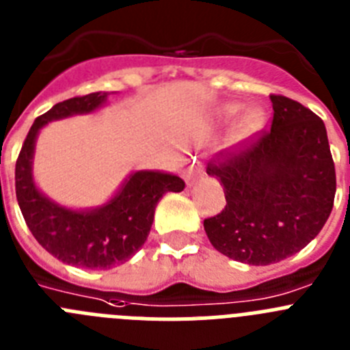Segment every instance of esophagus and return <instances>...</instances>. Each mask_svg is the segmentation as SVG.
I'll return each mask as SVG.
<instances>
[{
  "instance_id": "obj_1",
  "label": "esophagus",
  "mask_w": 350,
  "mask_h": 350,
  "mask_svg": "<svg viewBox=\"0 0 350 350\" xmlns=\"http://www.w3.org/2000/svg\"><path fill=\"white\" fill-rule=\"evenodd\" d=\"M201 177H203V172H201V170L198 168L194 163H192V165H189L187 168L184 170V178H185V182H187V185H194Z\"/></svg>"
}]
</instances>
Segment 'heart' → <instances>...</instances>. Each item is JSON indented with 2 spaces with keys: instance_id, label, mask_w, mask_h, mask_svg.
Returning a JSON list of instances; mask_svg holds the SVG:
<instances>
[{
  "instance_id": "b5f03b06",
  "label": "heart",
  "mask_w": 350,
  "mask_h": 350,
  "mask_svg": "<svg viewBox=\"0 0 350 350\" xmlns=\"http://www.w3.org/2000/svg\"><path fill=\"white\" fill-rule=\"evenodd\" d=\"M239 109H241V105L238 102H224V104H220L217 107V118L220 121H229L238 114ZM264 121L265 114L260 107H248L246 111H243L239 114L238 120L234 121L232 128H230L229 139L232 142H241V140L248 139L250 135L256 133V131L264 126Z\"/></svg>"
}]
</instances>
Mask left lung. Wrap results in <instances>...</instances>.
Segmentation results:
<instances>
[{
	"label": "left lung",
	"mask_w": 350,
	"mask_h": 350,
	"mask_svg": "<svg viewBox=\"0 0 350 350\" xmlns=\"http://www.w3.org/2000/svg\"><path fill=\"white\" fill-rule=\"evenodd\" d=\"M271 130L239 152H220L206 173L224 185L226 208L204 220L222 255L250 265L284 260L328 220L336 191L326 126L310 109L271 95Z\"/></svg>",
	"instance_id": "left-lung-1"
}]
</instances>
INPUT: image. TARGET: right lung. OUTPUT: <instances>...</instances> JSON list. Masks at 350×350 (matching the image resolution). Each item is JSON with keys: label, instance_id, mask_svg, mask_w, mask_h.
Instances as JSON below:
<instances>
[{"label": "right lung", "instance_id": "obj_1", "mask_svg": "<svg viewBox=\"0 0 350 350\" xmlns=\"http://www.w3.org/2000/svg\"><path fill=\"white\" fill-rule=\"evenodd\" d=\"M114 92H94L55 104L36 118L15 165V192L24 220L36 241L60 262L83 269H111L124 264L146 243L154 210L166 192L184 191L180 177L159 170L131 172L114 196L95 208L64 206L36 185L34 149L41 128L51 121L92 114Z\"/></svg>", "mask_w": 350, "mask_h": 350}]
</instances>
